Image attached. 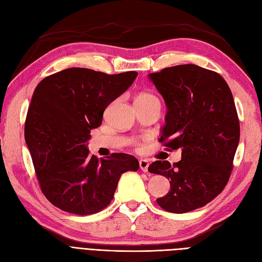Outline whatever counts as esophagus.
Segmentation results:
<instances>
[{"instance_id":"1","label":"esophagus","mask_w":262,"mask_h":262,"mask_svg":"<svg viewBox=\"0 0 262 262\" xmlns=\"http://www.w3.org/2000/svg\"><path fill=\"white\" fill-rule=\"evenodd\" d=\"M140 168L143 170V171H147L148 169V166H149V162L147 160H140Z\"/></svg>"}]
</instances>
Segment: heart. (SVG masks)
Masks as SVG:
<instances>
[{
  "mask_svg": "<svg viewBox=\"0 0 262 262\" xmlns=\"http://www.w3.org/2000/svg\"><path fill=\"white\" fill-rule=\"evenodd\" d=\"M137 100H158L156 96H154L153 94H149V93H142L140 94Z\"/></svg>",
  "mask_w": 262,
  "mask_h": 262,
  "instance_id": "b5f03b06",
  "label": "heart"
}]
</instances>
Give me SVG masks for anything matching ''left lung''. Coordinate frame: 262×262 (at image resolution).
Here are the masks:
<instances>
[{"instance_id": "left-lung-1", "label": "left lung", "mask_w": 262, "mask_h": 262, "mask_svg": "<svg viewBox=\"0 0 262 262\" xmlns=\"http://www.w3.org/2000/svg\"><path fill=\"white\" fill-rule=\"evenodd\" d=\"M167 106L161 143L181 149L170 165L156 161L148 171L165 176L169 192L156 199L162 209L186 213L204 207L226 186L239 142V120L231 90L214 71L194 64L148 75Z\"/></svg>"}]
</instances>
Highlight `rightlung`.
I'll return each mask as SVG.
<instances>
[{
    "label": "right lung",
    "mask_w": 262,
    "mask_h": 262,
    "mask_svg": "<svg viewBox=\"0 0 262 262\" xmlns=\"http://www.w3.org/2000/svg\"><path fill=\"white\" fill-rule=\"evenodd\" d=\"M138 76L136 71L109 75L71 68L45 77L34 92L25 122L39 186L53 205L77 215L107 208L125 171H137L134 156L114 153L91 155V130L101 124L110 102Z\"/></svg>",
    "instance_id": "1"
}]
</instances>
